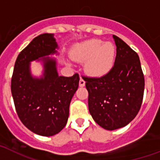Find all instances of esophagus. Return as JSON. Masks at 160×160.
Here are the masks:
<instances>
[{"label": "esophagus", "mask_w": 160, "mask_h": 160, "mask_svg": "<svg viewBox=\"0 0 160 160\" xmlns=\"http://www.w3.org/2000/svg\"><path fill=\"white\" fill-rule=\"evenodd\" d=\"M79 86L80 87H84L85 86V81H84L83 79L80 78V81H79Z\"/></svg>", "instance_id": "34e87169"}]
</instances>
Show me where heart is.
Returning a JSON list of instances; mask_svg holds the SVG:
<instances>
[{
    "instance_id": "b5f03b06",
    "label": "heart",
    "mask_w": 160,
    "mask_h": 160,
    "mask_svg": "<svg viewBox=\"0 0 160 160\" xmlns=\"http://www.w3.org/2000/svg\"><path fill=\"white\" fill-rule=\"evenodd\" d=\"M115 52L116 49L112 42L91 39L74 46L70 55L74 61L86 62L84 69L89 76L102 77L112 68Z\"/></svg>"
}]
</instances>
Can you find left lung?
Wrapping results in <instances>:
<instances>
[{"instance_id": "left-lung-1", "label": "left lung", "mask_w": 160, "mask_h": 160, "mask_svg": "<svg viewBox=\"0 0 160 160\" xmlns=\"http://www.w3.org/2000/svg\"><path fill=\"white\" fill-rule=\"evenodd\" d=\"M117 47L114 65L98 78H83L88 92V109L95 122L107 130L128 125L138 114L143 101L144 77L138 54L112 36Z\"/></svg>"}]
</instances>
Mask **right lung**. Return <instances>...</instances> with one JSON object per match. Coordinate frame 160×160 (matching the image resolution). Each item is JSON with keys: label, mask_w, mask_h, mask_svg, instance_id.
<instances>
[{"label": "right lung", "mask_w": 160, "mask_h": 160, "mask_svg": "<svg viewBox=\"0 0 160 160\" xmlns=\"http://www.w3.org/2000/svg\"><path fill=\"white\" fill-rule=\"evenodd\" d=\"M54 34L44 33L33 39L19 53L12 78V94L17 115L26 127L36 134L53 136L68 122L69 106L78 88L79 76H59L58 55ZM40 62L43 74L33 76L30 62Z\"/></svg>", "instance_id": "1"}]
</instances>
